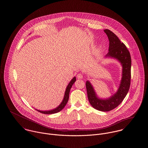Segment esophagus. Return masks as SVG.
<instances>
[{"label":"esophagus","instance_id":"34e87169","mask_svg":"<svg viewBox=\"0 0 148 148\" xmlns=\"http://www.w3.org/2000/svg\"><path fill=\"white\" fill-rule=\"evenodd\" d=\"M77 79H83V74H81V73H78L77 74Z\"/></svg>","mask_w":148,"mask_h":148}]
</instances>
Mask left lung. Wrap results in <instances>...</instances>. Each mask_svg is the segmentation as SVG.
I'll return each mask as SVG.
<instances>
[{"label": "left lung", "mask_w": 148, "mask_h": 148, "mask_svg": "<svg viewBox=\"0 0 148 148\" xmlns=\"http://www.w3.org/2000/svg\"><path fill=\"white\" fill-rule=\"evenodd\" d=\"M109 41V52L106 57L117 59L121 64L122 77L118 91L110 98H98L89 81L86 82V88L90 105L101 112H109L116 108L123 101L129 91L131 80L132 60L125 45L121 42L118 37L109 29L104 30Z\"/></svg>", "instance_id": "obj_1"}]
</instances>
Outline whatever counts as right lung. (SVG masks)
<instances>
[{"label":"right lung","mask_w":148,"mask_h":148,"mask_svg":"<svg viewBox=\"0 0 148 148\" xmlns=\"http://www.w3.org/2000/svg\"><path fill=\"white\" fill-rule=\"evenodd\" d=\"M76 81V77H74L70 82V83H69V84L68 85L66 90L65 92V94H64V97L63 100L62 101L61 104L58 106V107H56V108L53 109V110H46V111H42V110H39L36 109L38 112H40V113H42V114H54V113H58L60 111H61L65 107V105L67 104L68 101L69 100V92L71 90V88L72 86V85L75 83V82Z\"/></svg>","instance_id":"1"}]
</instances>
